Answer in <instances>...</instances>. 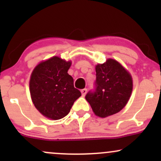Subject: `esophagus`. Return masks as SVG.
Instances as JSON below:
<instances>
[{"label": "esophagus", "instance_id": "34e87169", "mask_svg": "<svg viewBox=\"0 0 161 161\" xmlns=\"http://www.w3.org/2000/svg\"><path fill=\"white\" fill-rule=\"evenodd\" d=\"M86 92H87L86 88H84V89L81 90V93H82V95L83 96V97H84V96L86 95Z\"/></svg>", "mask_w": 161, "mask_h": 161}]
</instances>
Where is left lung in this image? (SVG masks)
Returning a JSON list of instances; mask_svg holds the SVG:
<instances>
[{"instance_id": "1", "label": "left lung", "mask_w": 161, "mask_h": 161, "mask_svg": "<svg viewBox=\"0 0 161 161\" xmlns=\"http://www.w3.org/2000/svg\"><path fill=\"white\" fill-rule=\"evenodd\" d=\"M96 91L88 92L86 101L101 118L117 114L128 103L133 88L130 73L120 63L108 58L95 66Z\"/></svg>"}]
</instances>
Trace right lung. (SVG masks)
<instances>
[{"label": "right lung", "mask_w": 161, "mask_h": 161, "mask_svg": "<svg viewBox=\"0 0 161 161\" xmlns=\"http://www.w3.org/2000/svg\"><path fill=\"white\" fill-rule=\"evenodd\" d=\"M71 64V60L53 56L42 60L32 70L29 80L31 98L37 110L47 119H62L81 96L67 73Z\"/></svg>", "instance_id": "add662e5"}]
</instances>
